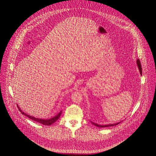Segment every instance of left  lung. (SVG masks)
<instances>
[{
  "label": "left lung",
  "instance_id": "obj_1",
  "mask_svg": "<svg viewBox=\"0 0 156 156\" xmlns=\"http://www.w3.org/2000/svg\"><path fill=\"white\" fill-rule=\"evenodd\" d=\"M136 64H137V66L138 67L140 70V74L142 75V69H141V63H140V61L139 59H137L136 60ZM91 122L94 125H95L96 126H98V127H99V128H105V127H108V126H115L118 124H119L121 122H117L116 123H113V124H108V125H99V124H97V123H95L91 121Z\"/></svg>",
  "mask_w": 156,
  "mask_h": 156
}]
</instances>
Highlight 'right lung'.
<instances>
[{"label": "right lung", "instance_id": "right-lung-1", "mask_svg": "<svg viewBox=\"0 0 156 156\" xmlns=\"http://www.w3.org/2000/svg\"><path fill=\"white\" fill-rule=\"evenodd\" d=\"M17 107H18L19 110L20 111L21 113L22 114L25 115V116H27V117H28L29 119H31V120H34V121H36V122H39V123H41V124H42V125H48H48H52L54 123H55V122L59 119V117H60V115H61V114H62V110H61L58 114H57L55 116H54V117H52V118L47 119H40V118H36V117H35L30 115L27 114V113H25L24 112H23V111H22V110L20 109V107L18 106V104H17Z\"/></svg>", "mask_w": 156, "mask_h": 156}]
</instances>
